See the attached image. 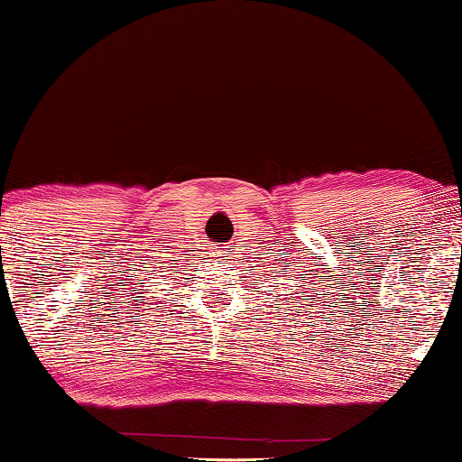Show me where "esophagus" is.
<instances>
[{
  "label": "esophagus",
  "mask_w": 462,
  "mask_h": 462,
  "mask_svg": "<svg viewBox=\"0 0 462 462\" xmlns=\"http://www.w3.org/2000/svg\"><path fill=\"white\" fill-rule=\"evenodd\" d=\"M226 254H227L226 249H221V247H219V249H215V255H217V258H219V255H226Z\"/></svg>",
  "instance_id": "34e87169"
}]
</instances>
